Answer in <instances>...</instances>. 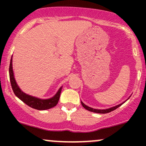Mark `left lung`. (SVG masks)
Here are the masks:
<instances>
[{
	"label": "left lung",
	"mask_w": 146,
	"mask_h": 146,
	"mask_svg": "<svg viewBox=\"0 0 146 146\" xmlns=\"http://www.w3.org/2000/svg\"><path fill=\"white\" fill-rule=\"evenodd\" d=\"M129 99V98H128ZM125 102H126V100H125ZM124 102H123V103L120 104H118L117 106H113V107H111V108H107V109H95V108H90V107L88 106L85 105L82 102H81V104L82 105V106L84 107V108H85V109H86L87 110H89V111L90 112H93V113H100V114H105V113H110V112L113 111V110L117 109V108H119V106H121L123 104Z\"/></svg>",
	"instance_id": "obj_1"
}]
</instances>
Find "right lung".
Returning a JSON list of instances; mask_svg holds the SVG:
<instances>
[{
    "label": "right lung",
    "instance_id": "add662e5",
    "mask_svg": "<svg viewBox=\"0 0 146 146\" xmlns=\"http://www.w3.org/2000/svg\"><path fill=\"white\" fill-rule=\"evenodd\" d=\"M9 73L11 88H12L14 94L16 95V96L18 97L21 101H23L24 103L26 104L27 105L31 107V108H35V109L40 110H47L56 106L57 104L58 103L62 86L60 87L59 90H58V92H57L56 94L54 96L52 97L51 98L46 99V100H44V99H40L36 98V97L31 96V95L26 94L24 92L22 91V90L19 88V86H18L17 83H16V80H15L14 78V71H13L12 67V56H11V60H10Z\"/></svg>",
    "mask_w": 146,
    "mask_h": 146
}]
</instances>
